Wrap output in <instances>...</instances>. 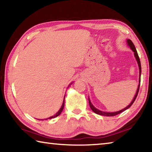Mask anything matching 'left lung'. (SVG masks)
I'll return each instance as SVG.
<instances>
[{
  "label": "left lung",
  "instance_id": "8db88e82",
  "mask_svg": "<svg viewBox=\"0 0 152 152\" xmlns=\"http://www.w3.org/2000/svg\"><path fill=\"white\" fill-rule=\"evenodd\" d=\"M127 44L129 46L130 48L132 49V50L134 52V56H135V58L136 59V60L137 61V64H138V66H139V69H140V76H139V82H140V84H139L138 87H137V92H136V94L135 95L134 98H133V101H132V102L128 105L127 107L124 108V109L119 110V111H117V112H113V113H108V112H104V111H101V110H100L99 109H97L96 108H95L92 104L91 103V101H90L89 98H88V102H89V105H90V107H91V109H92V111L94 113H96L98 115H102V116H107V117H111V116H115V115H117L118 114H120V113H121L122 112L124 111V110H127V109H129L132 105L133 104V102L135 101L136 98H137V96L138 94V92H139V90H140V82H141V63H140V58H139V56H138V53L137 52V50H136V49L135 48V45L133 44V43L132 42V40L131 39H127Z\"/></svg>",
  "mask_w": 152,
  "mask_h": 152
}]
</instances>
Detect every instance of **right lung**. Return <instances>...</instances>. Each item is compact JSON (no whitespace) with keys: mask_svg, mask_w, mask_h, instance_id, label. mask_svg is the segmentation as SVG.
<instances>
[{"mask_svg":"<svg viewBox=\"0 0 152 152\" xmlns=\"http://www.w3.org/2000/svg\"><path fill=\"white\" fill-rule=\"evenodd\" d=\"M64 101H65V96H64V101H63V103H62V105H61V108L60 109V110H58V113H56V115H53V116H51V117H49V118H48V119H45V120H47V119H52V118H55V117H58V115H60V114H61V111H62L63 110V109H64ZM42 120H43V119H42Z\"/></svg>","mask_w":152,"mask_h":152,"instance_id":"1","label":"right lung"}]
</instances>
